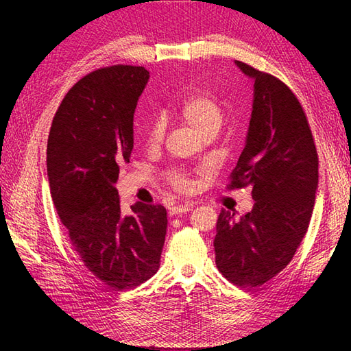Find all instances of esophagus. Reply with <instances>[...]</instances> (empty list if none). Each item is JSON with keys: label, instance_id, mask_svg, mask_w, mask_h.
<instances>
[{"label": "esophagus", "instance_id": "34e87169", "mask_svg": "<svg viewBox=\"0 0 351 351\" xmlns=\"http://www.w3.org/2000/svg\"><path fill=\"white\" fill-rule=\"evenodd\" d=\"M193 208H195V204L193 202H185V204H181V205H175L170 208V214L171 215H180V214H185L191 211Z\"/></svg>", "mask_w": 351, "mask_h": 351}]
</instances>
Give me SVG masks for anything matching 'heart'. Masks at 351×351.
I'll return each mask as SVG.
<instances>
[{
	"label": "heart",
	"instance_id": "heart-1",
	"mask_svg": "<svg viewBox=\"0 0 351 351\" xmlns=\"http://www.w3.org/2000/svg\"><path fill=\"white\" fill-rule=\"evenodd\" d=\"M178 117L189 125L199 137H206L210 134H217L223 123V107L217 96L210 92H193L181 101L176 110ZM162 137V125L155 121L147 132V143L156 145ZM171 184L178 190L189 191L193 187V181L187 176L175 173L170 176Z\"/></svg>",
	"mask_w": 351,
	"mask_h": 351
}]
</instances>
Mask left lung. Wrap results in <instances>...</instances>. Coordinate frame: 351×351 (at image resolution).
<instances>
[{"label":"left lung","mask_w":351,"mask_h":351,"mask_svg":"<svg viewBox=\"0 0 351 351\" xmlns=\"http://www.w3.org/2000/svg\"><path fill=\"white\" fill-rule=\"evenodd\" d=\"M235 64L253 81V104L230 187L249 185L255 204L240 217L221 210L214 249L228 280L255 288L289 264L306 234L318 189V155L294 93L273 75Z\"/></svg>","instance_id":"8db88e82"}]
</instances>
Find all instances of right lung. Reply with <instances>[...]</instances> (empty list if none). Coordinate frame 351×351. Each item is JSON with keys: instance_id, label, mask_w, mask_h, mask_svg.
Listing matches in <instances>:
<instances>
[{"instance_id": "right-lung-1", "label": "right lung", "mask_w": 351, "mask_h": 351, "mask_svg": "<svg viewBox=\"0 0 351 351\" xmlns=\"http://www.w3.org/2000/svg\"><path fill=\"white\" fill-rule=\"evenodd\" d=\"M149 72L111 66L88 73L64 96L51 125L47 171L56 210L73 250L116 291L158 271L167 232L162 205L137 202L123 214L116 182L130 162L134 113Z\"/></svg>"}]
</instances>
